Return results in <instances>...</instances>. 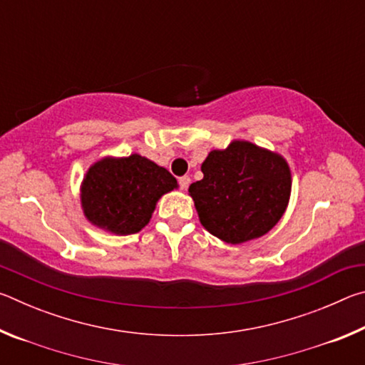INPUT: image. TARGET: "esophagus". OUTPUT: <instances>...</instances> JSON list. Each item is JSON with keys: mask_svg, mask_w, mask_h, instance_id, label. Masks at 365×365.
Masks as SVG:
<instances>
[{"mask_svg": "<svg viewBox=\"0 0 365 365\" xmlns=\"http://www.w3.org/2000/svg\"><path fill=\"white\" fill-rule=\"evenodd\" d=\"M188 185H190V177L188 175H183V177L178 178V187H180L182 190H187Z\"/></svg>", "mask_w": 365, "mask_h": 365, "instance_id": "esophagus-1", "label": "esophagus"}]
</instances>
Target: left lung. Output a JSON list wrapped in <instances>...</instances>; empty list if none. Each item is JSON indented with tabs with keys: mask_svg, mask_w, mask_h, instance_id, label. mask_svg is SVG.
<instances>
[{
	"mask_svg": "<svg viewBox=\"0 0 365 365\" xmlns=\"http://www.w3.org/2000/svg\"><path fill=\"white\" fill-rule=\"evenodd\" d=\"M205 177L190 185L202 227L238 245L267 233L285 212L292 193L287 160L250 141L214 150L201 165Z\"/></svg>",
	"mask_w": 365,
	"mask_h": 365,
	"instance_id": "left-lung-1",
	"label": "left lung"
}]
</instances>
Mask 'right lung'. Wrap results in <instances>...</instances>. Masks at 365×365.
I'll list each match as a JSON object with an SVG mask.
<instances>
[{
	"mask_svg": "<svg viewBox=\"0 0 365 365\" xmlns=\"http://www.w3.org/2000/svg\"><path fill=\"white\" fill-rule=\"evenodd\" d=\"M174 188L177 180L168 169L132 154L106 158L91 165L80 197L91 224L117 235H130L150 222L159 197Z\"/></svg>",
	"mask_w": 365,
	"mask_h": 365,
	"instance_id": "right-lung-1",
	"label": "right lung"
}]
</instances>
